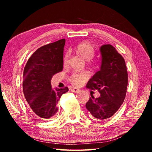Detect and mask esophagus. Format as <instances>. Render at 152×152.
<instances>
[{
    "label": "esophagus",
    "instance_id": "1",
    "mask_svg": "<svg viewBox=\"0 0 152 152\" xmlns=\"http://www.w3.org/2000/svg\"><path fill=\"white\" fill-rule=\"evenodd\" d=\"M80 91V90L78 88H72V91L73 92H78Z\"/></svg>",
    "mask_w": 152,
    "mask_h": 152
}]
</instances>
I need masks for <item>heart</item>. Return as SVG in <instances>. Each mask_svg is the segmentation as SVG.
<instances>
[{"label": "heart", "mask_w": 152, "mask_h": 152, "mask_svg": "<svg viewBox=\"0 0 152 152\" xmlns=\"http://www.w3.org/2000/svg\"><path fill=\"white\" fill-rule=\"evenodd\" d=\"M74 51L86 61H91V59L94 57L95 53V50L93 46L91 43L87 42L78 43L74 48ZM68 59L69 53H66L63 57V64L64 66H66L68 64ZM88 73L86 72L74 73L70 77V80L73 85L81 86L83 85L84 82L86 81V80L88 78Z\"/></svg>", "instance_id": "obj_1"}]
</instances>
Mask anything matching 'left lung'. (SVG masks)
Instances as JSON below:
<instances>
[{"mask_svg":"<svg viewBox=\"0 0 152 152\" xmlns=\"http://www.w3.org/2000/svg\"><path fill=\"white\" fill-rule=\"evenodd\" d=\"M100 51L101 69L89 80L86 88L98 90L101 96H92L86 107L94 119L105 120L112 117L124 101L128 74L124 58L113 45H102Z\"/></svg>","mask_w":152,"mask_h":152,"instance_id":"8db88e82","label":"left lung"}]
</instances>
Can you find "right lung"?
I'll return each instance as SVG.
<instances>
[{
    "label": "right lung",
    "mask_w": 152,
    "mask_h": 152,
    "mask_svg": "<svg viewBox=\"0 0 152 152\" xmlns=\"http://www.w3.org/2000/svg\"><path fill=\"white\" fill-rule=\"evenodd\" d=\"M66 39L38 48L28 60L23 71V90L27 104L34 114L43 119L52 117L58 111L57 104L64 88H51V80L63 70V52Z\"/></svg>",
    "instance_id": "1"
}]
</instances>
